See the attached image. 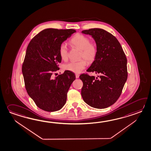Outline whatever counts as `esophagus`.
Returning a JSON list of instances; mask_svg holds the SVG:
<instances>
[{
	"label": "esophagus",
	"mask_w": 151,
	"mask_h": 151,
	"mask_svg": "<svg viewBox=\"0 0 151 151\" xmlns=\"http://www.w3.org/2000/svg\"><path fill=\"white\" fill-rule=\"evenodd\" d=\"M79 76H80V75H79L78 74H75V76H76V78H78L79 77Z\"/></svg>",
	"instance_id": "34e87169"
}]
</instances>
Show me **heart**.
Masks as SVG:
<instances>
[{
	"label": "heart",
	"mask_w": 151,
	"mask_h": 151,
	"mask_svg": "<svg viewBox=\"0 0 151 151\" xmlns=\"http://www.w3.org/2000/svg\"><path fill=\"white\" fill-rule=\"evenodd\" d=\"M70 43L73 46L81 50V58H84L89 63L94 61L98 51L96 43L90 42V39L88 37L81 34H77L73 37L70 40ZM58 51L60 58L63 60H67L68 57L67 45L65 43L61 44ZM86 66V61L81 60L78 62H70L64 64L63 69L75 73H80Z\"/></svg>",
	"instance_id": "1"
}]
</instances>
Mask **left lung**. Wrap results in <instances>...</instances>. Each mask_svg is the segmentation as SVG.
I'll return each mask as SVG.
<instances>
[{"instance_id":"8db88e82","label":"left lung","mask_w":151,"mask_h":151,"mask_svg":"<svg viewBox=\"0 0 151 151\" xmlns=\"http://www.w3.org/2000/svg\"><path fill=\"white\" fill-rule=\"evenodd\" d=\"M89 35L97 44V55L88 72L100 74L95 77L81 74V95L92 107L103 109L114 104L119 98L127 79V58L116 38L102 29L82 31Z\"/></svg>"}]
</instances>
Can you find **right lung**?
<instances>
[{
    "label": "right lung",
    "instance_id": "obj_1",
    "mask_svg": "<svg viewBox=\"0 0 151 151\" xmlns=\"http://www.w3.org/2000/svg\"><path fill=\"white\" fill-rule=\"evenodd\" d=\"M74 32V29H47L36 35L27 47L22 65L25 86L37 107L43 111H55L63 107L76 78L74 73L68 70L52 76L60 69L58 63L62 60L60 45Z\"/></svg>",
    "mask_w": 151,
    "mask_h": 151
}]
</instances>
